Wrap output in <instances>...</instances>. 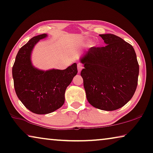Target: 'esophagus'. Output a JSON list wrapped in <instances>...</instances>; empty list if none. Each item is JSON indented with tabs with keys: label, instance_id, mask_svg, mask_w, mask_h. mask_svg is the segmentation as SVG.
Masks as SVG:
<instances>
[{
	"label": "esophagus",
	"instance_id": "1",
	"mask_svg": "<svg viewBox=\"0 0 153 153\" xmlns=\"http://www.w3.org/2000/svg\"><path fill=\"white\" fill-rule=\"evenodd\" d=\"M83 69V65L82 64L79 62L78 64H77V70H78V73H79L81 71V70Z\"/></svg>",
	"mask_w": 153,
	"mask_h": 153
}]
</instances>
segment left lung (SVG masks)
I'll return each instance as SVG.
<instances>
[{
	"label": "left lung",
	"mask_w": 153,
	"mask_h": 153,
	"mask_svg": "<svg viewBox=\"0 0 153 153\" xmlns=\"http://www.w3.org/2000/svg\"><path fill=\"white\" fill-rule=\"evenodd\" d=\"M106 45L93 47L80 59L86 98L95 108L115 111L133 96L139 64L133 46L113 34L100 35Z\"/></svg>",
	"instance_id": "left-lung-1"
}]
</instances>
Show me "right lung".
<instances>
[{"label": "right lung", "mask_w": 153, "mask_h": 153, "mask_svg": "<svg viewBox=\"0 0 153 153\" xmlns=\"http://www.w3.org/2000/svg\"><path fill=\"white\" fill-rule=\"evenodd\" d=\"M46 33L34 36L20 48L12 67L16 93L24 106L32 113L47 114L65 103L66 88L77 73V64L65 70L37 69L31 62V53L36 43Z\"/></svg>", "instance_id": "right-lung-1"}]
</instances>
